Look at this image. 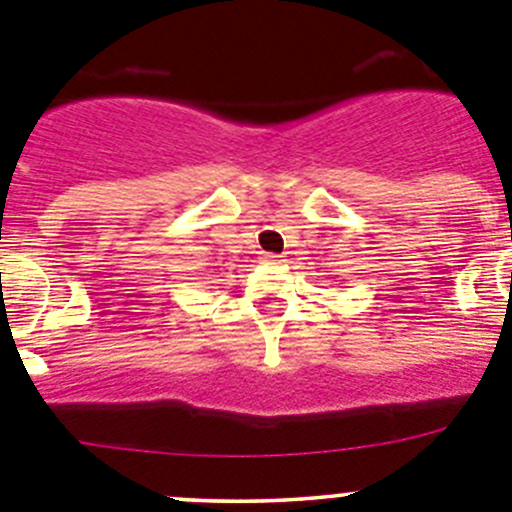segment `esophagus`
Masks as SVG:
<instances>
[{
    "label": "esophagus",
    "mask_w": 512,
    "mask_h": 512,
    "mask_svg": "<svg viewBox=\"0 0 512 512\" xmlns=\"http://www.w3.org/2000/svg\"><path fill=\"white\" fill-rule=\"evenodd\" d=\"M261 259H264L266 264H281V261H284V256H279V253H264Z\"/></svg>",
    "instance_id": "esophagus-1"
}]
</instances>
